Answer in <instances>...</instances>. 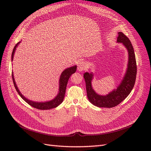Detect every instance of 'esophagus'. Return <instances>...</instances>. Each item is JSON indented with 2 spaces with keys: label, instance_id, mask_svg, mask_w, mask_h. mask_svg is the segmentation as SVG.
Wrapping results in <instances>:
<instances>
[{
  "label": "esophagus",
  "instance_id": "34e87169",
  "mask_svg": "<svg viewBox=\"0 0 151 151\" xmlns=\"http://www.w3.org/2000/svg\"><path fill=\"white\" fill-rule=\"evenodd\" d=\"M86 63L84 62H80L79 63V65L78 67H77V69H78L79 71H83L84 70L86 69Z\"/></svg>",
  "mask_w": 151,
  "mask_h": 151
}]
</instances>
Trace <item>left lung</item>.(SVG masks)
Here are the masks:
<instances>
[{"instance_id": "obj_1", "label": "left lung", "mask_w": 151, "mask_h": 151, "mask_svg": "<svg viewBox=\"0 0 151 151\" xmlns=\"http://www.w3.org/2000/svg\"><path fill=\"white\" fill-rule=\"evenodd\" d=\"M118 34L117 43L123 44L127 50L129 56L125 76L117 88L113 89L106 95L98 94L95 92L91 84L93 79V73L91 72H85L84 74L89 101L94 106L99 108H113L117 106L129 96L135 83L137 65L134 48L130 40L122 32H118Z\"/></svg>"}]
</instances>
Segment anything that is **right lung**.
I'll use <instances>...</instances> for the list:
<instances>
[{
    "label": "right lung",
    "mask_w": 151,
    "mask_h": 151,
    "mask_svg": "<svg viewBox=\"0 0 151 151\" xmlns=\"http://www.w3.org/2000/svg\"><path fill=\"white\" fill-rule=\"evenodd\" d=\"M20 43L21 42H18L16 45V46L14 47V48L12 50V56H11L12 61L13 60L14 55V53L16 52V48L18 47V45H19ZM76 69H77V66L74 65L72 67L66 68V69H65L62 72L60 79H59V89H58V94L53 99L50 100V101H45V102L33 101H31V100L28 99V98H26L24 95H22L21 94L19 89H18L14 79V75H13V72L12 74V77L14 85V87L17 91V92L19 94V96L22 98V99H24V101H25L27 103L31 105V106H33L36 109H42V110L43 109H50L57 107L58 105H60L62 103L63 99H64L66 87L67 85L68 81L71 75L76 72Z\"/></svg>",
    "instance_id": "obj_1"
}]
</instances>
